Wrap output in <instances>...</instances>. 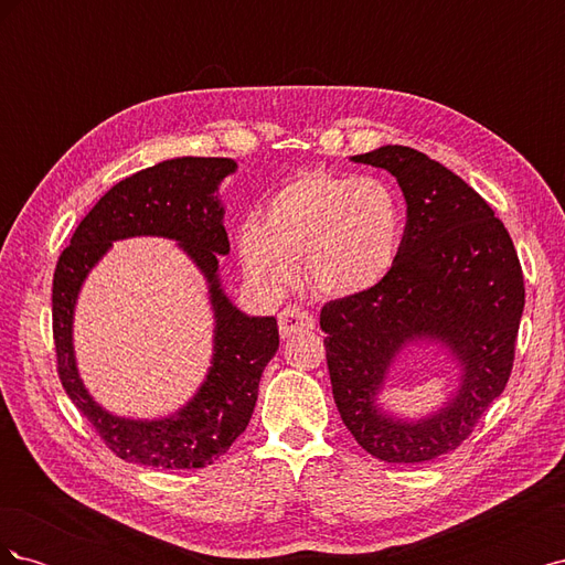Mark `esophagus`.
Returning <instances> with one entry per match:
<instances>
[{
    "label": "esophagus",
    "instance_id": "obj_1",
    "mask_svg": "<svg viewBox=\"0 0 565 565\" xmlns=\"http://www.w3.org/2000/svg\"><path fill=\"white\" fill-rule=\"evenodd\" d=\"M278 328L282 337H292L297 332H309L316 328V320L309 311L299 309V306H289V309L280 311L278 316Z\"/></svg>",
    "mask_w": 565,
    "mask_h": 565
}]
</instances>
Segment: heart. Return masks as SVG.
Masks as SVG:
<instances>
[{
	"label": "heart",
	"mask_w": 565,
	"mask_h": 565,
	"mask_svg": "<svg viewBox=\"0 0 565 565\" xmlns=\"http://www.w3.org/2000/svg\"><path fill=\"white\" fill-rule=\"evenodd\" d=\"M405 228V202L388 181L306 169L268 198L262 218L237 226L235 249L247 280L268 297L297 280L301 262L316 295L349 299L391 276Z\"/></svg>",
	"instance_id": "heart-1"
}]
</instances>
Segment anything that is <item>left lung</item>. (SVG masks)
I'll use <instances>...</instances> for the list:
<instances>
[{
    "label": "left lung",
    "mask_w": 565,
    "mask_h": 565,
    "mask_svg": "<svg viewBox=\"0 0 565 565\" xmlns=\"http://www.w3.org/2000/svg\"><path fill=\"white\" fill-rule=\"evenodd\" d=\"M351 162L396 177L407 228L391 276L365 295L322 306L320 328L341 419L363 450L417 465L455 450L507 386L525 303L514 243L490 204L448 167L407 146H382ZM438 343L460 384L434 414H386L379 396L397 355Z\"/></svg>",
    "instance_id": "left-lung-1"
}]
</instances>
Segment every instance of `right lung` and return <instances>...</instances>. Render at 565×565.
Returning a JSON list of instances; mask_svg holds the SVG:
<instances>
[{
    "mask_svg": "<svg viewBox=\"0 0 565 565\" xmlns=\"http://www.w3.org/2000/svg\"><path fill=\"white\" fill-rule=\"evenodd\" d=\"M237 169L231 158H174L115 183L79 221L61 254L51 289L58 377L67 396L106 446L127 461L160 469H200L241 436L259 396V380L278 351V320L247 316L228 299L218 256L231 252L218 185ZM174 239L209 280L215 311L213 365L196 396L177 414L134 420L108 414L83 386L76 370L72 322L83 280L113 242L127 236Z\"/></svg>",
    "mask_w": 565,
    "mask_h": 565,
    "instance_id": "obj_1",
    "label": "right lung"
}]
</instances>
